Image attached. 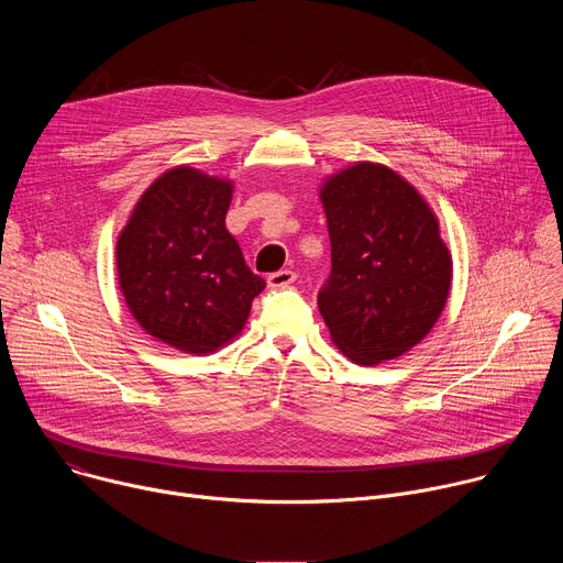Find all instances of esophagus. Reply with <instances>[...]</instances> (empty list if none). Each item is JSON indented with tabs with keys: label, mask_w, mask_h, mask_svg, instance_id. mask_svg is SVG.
I'll use <instances>...</instances> for the list:
<instances>
[{
	"label": "esophagus",
	"mask_w": 563,
	"mask_h": 563,
	"mask_svg": "<svg viewBox=\"0 0 563 563\" xmlns=\"http://www.w3.org/2000/svg\"><path fill=\"white\" fill-rule=\"evenodd\" d=\"M294 280H296V272H291V269H280V272H274V274H269V278H267L269 287H274V289H283V287H289Z\"/></svg>",
	"instance_id": "34e87169"
}]
</instances>
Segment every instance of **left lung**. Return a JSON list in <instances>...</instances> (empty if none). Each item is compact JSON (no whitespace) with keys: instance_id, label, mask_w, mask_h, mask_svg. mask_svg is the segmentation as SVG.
<instances>
[{"instance_id":"8db88e82","label":"left lung","mask_w":563,"mask_h":563,"mask_svg":"<svg viewBox=\"0 0 563 563\" xmlns=\"http://www.w3.org/2000/svg\"><path fill=\"white\" fill-rule=\"evenodd\" d=\"M320 200L332 272L318 309L334 345L358 365L406 354L450 294L452 258L432 209L408 180L374 163L332 176Z\"/></svg>"}]
</instances>
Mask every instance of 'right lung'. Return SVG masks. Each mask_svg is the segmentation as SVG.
Masks as SVG:
<instances>
[{
	"instance_id": "obj_1",
	"label": "right lung",
	"mask_w": 563,
	"mask_h": 563,
	"mask_svg": "<svg viewBox=\"0 0 563 563\" xmlns=\"http://www.w3.org/2000/svg\"><path fill=\"white\" fill-rule=\"evenodd\" d=\"M233 185L191 167L159 176L118 238L124 300L146 334L187 354L229 343L265 289L227 231Z\"/></svg>"
}]
</instances>
